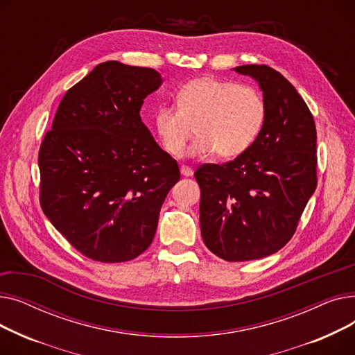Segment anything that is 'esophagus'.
I'll use <instances>...</instances> for the list:
<instances>
[{"instance_id": "obj_1", "label": "esophagus", "mask_w": 355, "mask_h": 355, "mask_svg": "<svg viewBox=\"0 0 355 355\" xmlns=\"http://www.w3.org/2000/svg\"><path fill=\"white\" fill-rule=\"evenodd\" d=\"M180 171H181V174H182L184 177H191V175L194 174V171H193V168H190V166H187V165H181V168H180Z\"/></svg>"}]
</instances>
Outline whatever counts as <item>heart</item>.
<instances>
[{
	"mask_svg": "<svg viewBox=\"0 0 355 355\" xmlns=\"http://www.w3.org/2000/svg\"><path fill=\"white\" fill-rule=\"evenodd\" d=\"M177 107L161 106L154 115L155 132L164 151L180 157L196 129L190 155L217 154L223 159L245 154L266 121V103L248 85L210 76L184 83L177 92Z\"/></svg>",
	"mask_w": 355,
	"mask_h": 355,
	"instance_id": "obj_1",
	"label": "heart"
}]
</instances>
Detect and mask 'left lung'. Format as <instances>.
<instances>
[{
    "label": "left lung",
    "instance_id": "left-lung-1",
    "mask_svg": "<svg viewBox=\"0 0 355 355\" xmlns=\"http://www.w3.org/2000/svg\"><path fill=\"white\" fill-rule=\"evenodd\" d=\"M234 70L263 92V129L245 154L204 164L194 177L204 243L220 259L245 262L276 253L293 236L316 189V129L305 101L281 73L266 64Z\"/></svg>",
    "mask_w": 355,
    "mask_h": 355
}]
</instances>
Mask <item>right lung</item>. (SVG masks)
I'll return each instance as SVG.
<instances>
[{"instance_id":"right-lung-1","label":"right lung","mask_w":355,"mask_h":355,"mask_svg":"<svg viewBox=\"0 0 355 355\" xmlns=\"http://www.w3.org/2000/svg\"><path fill=\"white\" fill-rule=\"evenodd\" d=\"M162 83L148 67L98 64L63 96L39 153L40 204L69 243L103 263L132 260L180 180L139 110Z\"/></svg>"}]
</instances>
